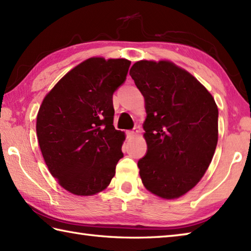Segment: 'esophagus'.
Here are the masks:
<instances>
[{
    "mask_svg": "<svg viewBox=\"0 0 251 251\" xmlns=\"http://www.w3.org/2000/svg\"><path fill=\"white\" fill-rule=\"evenodd\" d=\"M138 131H139V130H138L137 128H135L134 130H130V131L127 132V137H128L129 139H132V138H134L138 134Z\"/></svg>",
    "mask_w": 251,
    "mask_h": 251,
    "instance_id": "1",
    "label": "esophagus"
}]
</instances>
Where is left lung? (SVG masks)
<instances>
[{
    "mask_svg": "<svg viewBox=\"0 0 251 251\" xmlns=\"http://www.w3.org/2000/svg\"><path fill=\"white\" fill-rule=\"evenodd\" d=\"M146 101L147 155L138 162L145 188L179 199L200 182L218 143V106L197 78L169 60H140L129 71Z\"/></svg>",
    "mask_w": 251,
    "mask_h": 251,
    "instance_id": "left-lung-1",
    "label": "left lung"
}]
</instances>
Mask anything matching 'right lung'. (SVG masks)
Returning a JSON list of instances; mask_svg holds the SVG:
<instances>
[{"label":"right lung","instance_id":"add662e5","mask_svg":"<svg viewBox=\"0 0 251 251\" xmlns=\"http://www.w3.org/2000/svg\"><path fill=\"white\" fill-rule=\"evenodd\" d=\"M130 61L93 57L61 77L44 97L36 135L50 173L63 189L92 196L108 188L123 157L125 132L113 126L116 88Z\"/></svg>","mask_w":251,"mask_h":251}]
</instances>
